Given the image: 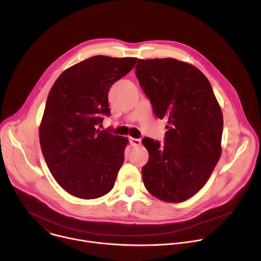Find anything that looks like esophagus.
<instances>
[{"mask_svg": "<svg viewBox=\"0 0 261 261\" xmlns=\"http://www.w3.org/2000/svg\"><path fill=\"white\" fill-rule=\"evenodd\" d=\"M129 142L132 146H139L141 144V140L138 139V138H133V137H130L129 138Z\"/></svg>", "mask_w": 261, "mask_h": 261, "instance_id": "1", "label": "esophagus"}]
</instances>
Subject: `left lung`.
I'll return each instance as SVG.
<instances>
[{
    "label": "left lung",
    "mask_w": 261,
    "mask_h": 261,
    "mask_svg": "<svg viewBox=\"0 0 261 261\" xmlns=\"http://www.w3.org/2000/svg\"><path fill=\"white\" fill-rule=\"evenodd\" d=\"M135 74L158 119L168 120L164 144L144 137L145 189L166 202L196 194L221 156L223 116L204 74L175 59L138 60Z\"/></svg>",
    "instance_id": "8db88e82"
}]
</instances>
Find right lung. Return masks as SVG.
Returning <instances> with one entry per match:
<instances>
[{
	"instance_id": "right-lung-1",
	"label": "right lung",
	"mask_w": 261,
	"mask_h": 261,
	"mask_svg": "<svg viewBox=\"0 0 261 261\" xmlns=\"http://www.w3.org/2000/svg\"><path fill=\"white\" fill-rule=\"evenodd\" d=\"M136 58L95 56L65 70L45 104L39 138L45 162L61 187L95 199L114 188L128 138L97 129L109 117L108 92Z\"/></svg>"
}]
</instances>
